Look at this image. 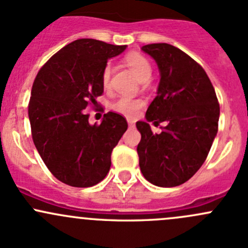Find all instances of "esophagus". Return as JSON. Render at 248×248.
Listing matches in <instances>:
<instances>
[{"label": "esophagus", "instance_id": "1", "mask_svg": "<svg viewBox=\"0 0 248 248\" xmlns=\"http://www.w3.org/2000/svg\"><path fill=\"white\" fill-rule=\"evenodd\" d=\"M128 126L129 127H134V121H133V120H128Z\"/></svg>", "mask_w": 248, "mask_h": 248}]
</instances>
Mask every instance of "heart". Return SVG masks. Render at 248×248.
Segmentation results:
<instances>
[{
	"label": "heart",
	"mask_w": 248,
	"mask_h": 248,
	"mask_svg": "<svg viewBox=\"0 0 248 248\" xmlns=\"http://www.w3.org/2000/svg\"><path fill=\"white\" fill-rule=\"evenodd\" d=\"M127 66L136 73V76L139 78L140 81L142 80H149L151 76V64L147 61L146 57L142 56L139 52H131L124 59ZM110 76H111V66L109 63L106 64L102 73V81H103L104 86H108ZM112 109L119 114L124 115V116L133 117L136 116L138 110L142 107V101L136 98H131V97L122 96L117 98L116 101L112 103Z\"/></svg>",
	"instance_id": "b5f03b06"
}]
</instances>
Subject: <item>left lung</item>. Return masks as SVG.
<instances>
[{"label": "left lung", "instance_id": "obj_1", "mask_svg": "<svg viewBox=\"0 0 248 248\" xmlns=\"http://www.w3.org/2000/svg\"><path fill=\"white\" fill-rule=\"evenodd\" d=\"M141 50L156 61L161 79L146 121L137 122L140 170L156 186H179L206 159L218 128L219 104L202 67L182 50L167 43L147 44ZM149 122L167 124L155 135Z\"/></svg>", "mask_w": 248, "mask_h": 248}]
</instances>
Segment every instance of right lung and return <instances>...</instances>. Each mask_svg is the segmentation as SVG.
<instances>
[{"instance_id":"obj_1","label":"right lung","mask_w":248,"mask_h":248,"mask_svg":"<svg viewBox=\"0 0 248 248\" xmlns=\"http://www.w3.org/2000/svg\"><path fill=\"white\" fill-rule=\"evenodd\" d=\"M126 47L77 39L50 57L34 79L29 103L32 139L47 169L63 184L91 187L109 172L112 149L128 124L112 111L101 124H91L84 109L96 106L107 62Z\"/></svg>"}]
</instances>
